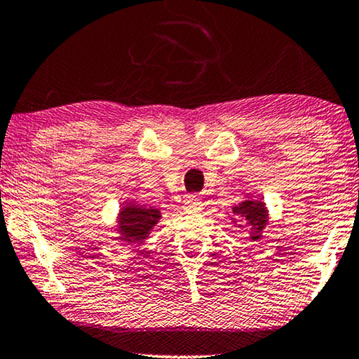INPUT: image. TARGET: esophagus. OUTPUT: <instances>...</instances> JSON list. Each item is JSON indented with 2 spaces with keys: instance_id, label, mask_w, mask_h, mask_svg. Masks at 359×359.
Returning <instances> with one entry per match:
<instances>
[{
  "instance_id": "1",
  "label": "esophagus",
  "mask_w": 359,
  "mask_h": 359,
  "mask_svg": "<svg viewBox=\"0 0 359 359\" xmlns=\"http://www.w3.org/2000/svg\"><path fill=\"white\" fill-rule=\"evenodd\" d=\"M201 209H203V203H201V199L196 198V196H189V198L186 199L184 204H183V210H184V212H189V214L199 212Z\"/></svg>"
}]
</instances>
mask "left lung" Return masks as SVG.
Listing matches in <instances>:
<instances>
[{"label": "left lung", "instance_id": "obj_1", "mask_svg": "<svg viewBox=\"0 0 359 359\" xmlns=\"http://www.w3.org/2000/svg\"><path fill=\"white\" fill-rule=\"evenodd\" d=\"M229 217L240 229L248 227V238L252 242H258L269 224V210L262 199H255L252 194L247 193L238 204L233 205L232 215Z\"/></svg>", "mask_w": 359, "mask_h": 359}]
</instances>
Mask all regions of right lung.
I'll use <instances>...</instances> for the list:
<instances>
[{
    "instance_id": "1",
    "label": "right lung",
    "mask_w": 359,
    "mask_h": 359,
    "mask_svg": "<svg viewBox=\"0 0 359 359\" xmlns=\"http://www.w3.org/2000/svg\"><path fill=\"white\" fill-rule=\"evenodd\" d=\"M161 220V212L155 208H147L135 201L127 199L122 203L116 215L117 238L122 245H140L154 232L155 225Z\"/></svg>"
}]
</instances>
